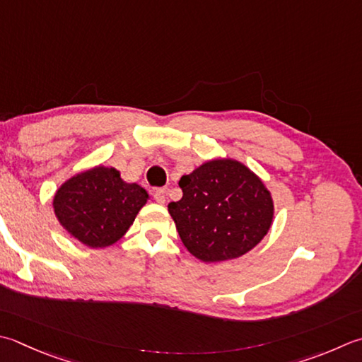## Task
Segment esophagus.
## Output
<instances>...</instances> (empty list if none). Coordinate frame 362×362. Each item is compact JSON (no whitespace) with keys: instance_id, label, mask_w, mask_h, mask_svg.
Instances as JSON below:
<instances>
[{"instance_id":"obj_1","label":"esophagus","mask_w":362,"mask_h":362,"mask_svg":"<svg viewBox=\"0 0 362 362\" xmlns=\"http://www.w3.org/2000/svg\"><path fill=\"white\" fill-rule=\"evenodd\" d=\"M153 199L158 204H165L166 201V188H157L153 191Z\"/></svg>"}]
</instances>
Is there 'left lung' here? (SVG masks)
Wrapping results in <instances>:
<instances>
[{
  "label": "left lung",
  "mask_w": 362,
  "mask_h": 362,
  "mask_svg": "<svg viewBox=\"0 0 362 362\" xmlns=\"http://www.w3.org/2000/svg\"><path fill=\"white\" fill-rule=\"evenodd\" d=\"M180 201L168 205L187 250L202 262L251 251L273 221V199L259 177L235 160H211L182 175Z\"/></svg>",
  "instance_id": "obj_1"
}]
</instances>
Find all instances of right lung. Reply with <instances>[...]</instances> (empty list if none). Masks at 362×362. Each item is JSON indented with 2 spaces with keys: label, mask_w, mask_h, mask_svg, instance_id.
Returning <instances> with one entry per match:
<instances>
[{
  "label": "right lung",
  "mask_w": 362,
  "mask_h": 362,
  "mask_svg": "<svg viewBox=\"0 0 362 362\" xmlns=\"http://www.w3.org/2000/svg\"><path fill=\"white\" fill-rule=\"evenodd\" d=\"M147 197L144 188L125 183L115 168L97 166L64 183L53 207L70 235L89 247H106L124 237Z\"/></svg>",
  "instance_id": "obj_1"
}]
</instances>
